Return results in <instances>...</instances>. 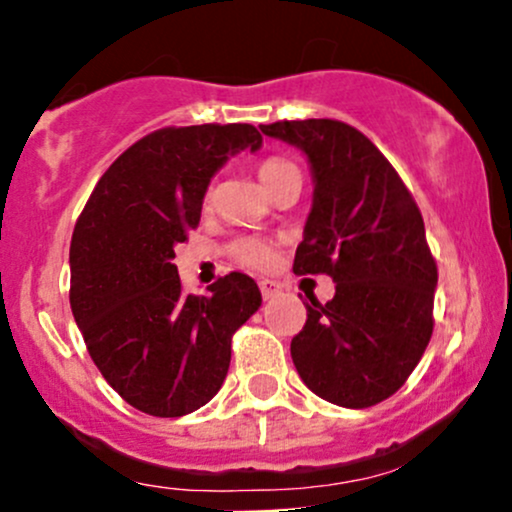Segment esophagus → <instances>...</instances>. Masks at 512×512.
Returning a JSON list of instances; mask_svg holds the SVG:
<instances>
[{
  "instance_id": "esophagus-1",
  "label": "esophagus",
  "mask_w": 512,
  "mask_h": 512,
  "mask_svg": "<svg viewBox=\"0 0 512 512\" xmlns=\"http://www.w3.org/2000/svg\"><path fill=\"white\" fill-rule=\"evenodd\" d=\"M260 291H262L264 301H269V298L279 296V293L284 291V286H281L279 281H274V279H260Z\"/></svg>"
}]
</instances>
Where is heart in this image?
I'll return each mask as SVG.
<instances>
[{"instance_id":"1","label":"heart","mask_w":512,"mask_h":512,"mask_svg":"<svg viewBox=\"0 0 512 512\" xmlns=\"http://www.w3.org/2000/svg\"><path fill=\"white\" fill-rule=\"evenodd\" d=\"M293 175H301V173H298V168L293 166L291 161H286V158H279V156L264 158V161H260V166H257V178L262 180V185L267 187L269 192H274L281 182L293 178ZM228 252H231V257L238 264H243V267H250V269L272 267L276 257V248L272 240L260 238V236L238 238L236 243L228 248Z\"/></svg>"}]
</instances>
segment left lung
Returning <instances> with one entry per match:
<instances>
[{"label":"left lung","instance_id":"left-lung-1","mask_svg":"<svg viewBox=\"0 0 512 512\" xmlns=\"http://www.w3.org/2000/svg\"><path fill=\"white\" fill-rule=\"evenodd\" d=\"M301 149L313 207L293 272L330 274L334 298L305 303L291 339L298 375L317 397L366 409L395 395L433 334L438 267L414 197L366 134L339 120L262 125Z\"/></svg>","mask_w":512,"mask_h":512}]
</instances>
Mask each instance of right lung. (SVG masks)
<instances>
[{
  "label": "right lung",
  "instance_id": "add662e5",
  "mask_svg": "<svg viewBox=\"0 0 512 512\" xmlns=\"http://www.w3.org/2000/svg\"><path fill=\"white\" fill-rule=\"evenodd\" d=\"M260 146L252 125L158 129L105 170L76 221L74 320L108 385L144 414L173 419L204 407L226 380L233 332L262 305L240 272L207 296H187L173 264L216 170Z\"/></svg>",
  "mask_w": 512,
  "mask_h": 512
}]
</instances>
